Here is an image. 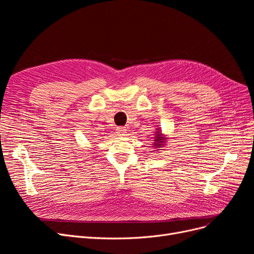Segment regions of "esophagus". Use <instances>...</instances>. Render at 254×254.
<instances>
[{
	"mask_svg": "<svg viewBox=\"0 0 254 254\" xmlns=\"http://www.w3.org/2000/svg\"><path fill=\"white\" fill-rule=\"evenodd\" d=\"M117 133L118 134H124V133H126V128L125 127H119L117 129Z\"/></svg>",
	"mask_w": 254,
	"mask_h": 254,
	"instance_id": "esophagus-1",
	"label": "esophagus"
}]
</instances>
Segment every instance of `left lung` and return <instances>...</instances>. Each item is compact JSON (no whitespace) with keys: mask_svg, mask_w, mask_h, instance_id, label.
<instances>
[{"mask_svg":"<svg viewBox=\"0 0 254 254\" xmlns=\"http://www.w3.org/2000/svg\"><path fill=\"white\" fill-rule=\"evenodd\" d=\"M158 133H157V135H156V139H155V145L153 146H156V148H159V147H162V146H164L165 144H164V137H162L160 133V131H157Z\"/></svg>","mask_w":254,"mask_h":254,"instance_id":"left-lung-1","label":"left lung"}]
</instances>
